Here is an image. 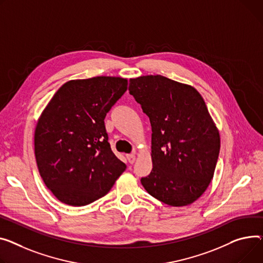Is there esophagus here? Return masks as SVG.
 I'll return each instance as SVG.
<instances>
[{"mask_svg":"<svg viewBox=\"0 0 263 263\" xmlns=\"http://www.w3.org/2000/svg\"><path fill=\"white\" fill-rule=\"evenodd\" d=\"M127 160L129 161L130 164H133L135 162V160H136L135 154H127Z\"/></svg>","mask_w":263,"mask_h":263,"instance_id":"34e87169","label":"esophagus"}]
</instances>
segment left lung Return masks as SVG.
<instances>
[{"mask_svg":"<svg viewBox=\"0 0 263 263\" xmlns=\"http://www.w3.org/2000/svg\"><path fill=\"white\" fill-rule=\"evenodd\" d=\"M129 91L152 128L153 168L142 185L169 206L190 205L211 184L220 152L219 130L203 97L161 75L131 78Z\"/></svg>","mask_w":263,"mask_h":263,"instance_id":"1","label":"left lung"}]
</instances>
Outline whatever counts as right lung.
<instances>
[{
	"label": "right lung",
	"instance_id": "add662e5",
	"mask_svg": "<svg viewBox=\"0 0 263 263\" xmlns=\"http://www.w3.org/2000/svg\"><path fill=\"white\" fill-rule=\"evenodd\" d=\"M128 89V79L97 76L65 82L34 129L40 176L60 202L84 206L106 196L126 170L111 150L104 117Z\"/></svg>",
	"mask_w": 263,
	"mask_h": 263
}]
</instances>
